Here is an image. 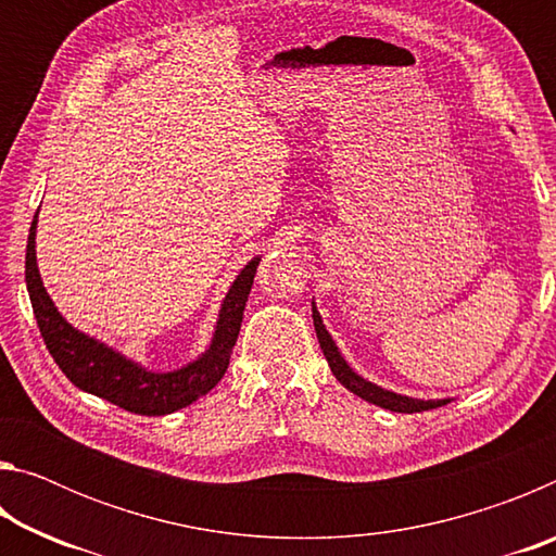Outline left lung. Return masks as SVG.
<instances>
[{
	"label": "left lung",
	"instance_id": "left-lung-1",
	"mask_svg": "<svg viewBox=\"0 0 556 556\" xmlns=\"http://www.w3.org/2000/svg\"><path fill=\"white\" fill-rule=\"evenodd\" d=\"M312 316H314V326H316V336H318V343H321V351L328 361V368L336 375V380L343 384L345 390H351L357 397H363L365 402L370 404H378L382 409H390V412H404V414H412V412H425V409H437V407H444L451 400H421V397H409V394H400V392H392V390H384L380 384H375L370 380H365L363 375H357L348 361L343 357V353L338 351L336 341L331 338V333L326 331L324 326V318L318 314L316 308V301L312 299Z\"/></svg>",
	"mask_w": 556,
	"mask_h": 556
}]
</instances>
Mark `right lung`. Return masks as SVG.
<instances>
[{
  "mask_svg": "<svg viewBox=\"0 0 556 556\" xmlns=\"http://www.w3.org/2000/svg\"><path fill=\"white\" fill-rule=\"evenodd\" d=\"M36 225L34 215L29 242H26V289L34 306L36 324L53 361L65 372L75 388L96 394L117 407L144 414V417H164L203 397L228 370L235 341H238L242 312L248 304L252 281L262 257H252L244 265L220 301L211 343L195 361L176 370H149L142 363L131 361L117 348L98 341L96 336L83 333L55 308L53 299L43 287L39 262H36Z\"/></svg>",
  "mask_w": 556,
  "mask_h": 556,
  "instance_id": "right-lung-1",
  "label": "right lung"
}]
</instances>
